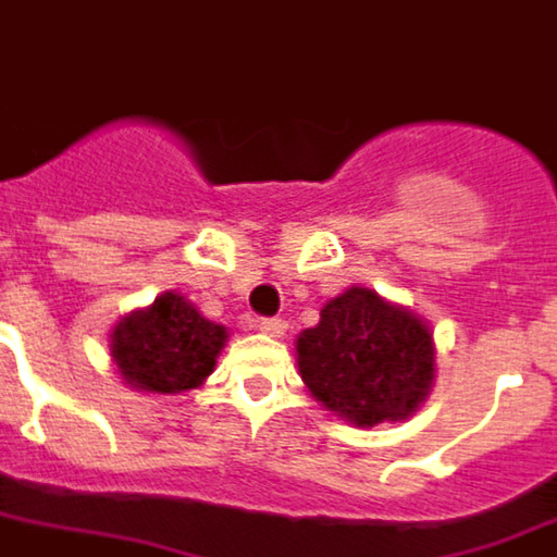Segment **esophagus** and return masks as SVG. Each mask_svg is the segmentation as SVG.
I'll return each instance as SVG.
<instances>
[{"instance_id":"obj_1","label":"esophagus","mask_w":557,"mask_h":557,"mask_svg":"<svg viewBox=\"0 0 557 557\" xmlns=\"http://www.w3.org/2000/svg\"><path fill=\"white\" fill-rule=\"evenodd\" d=\"M256 329L262 334H270V337H282V334L287 332V323H284L282 318H262V321L256 323Z\"/></svg>"}]
</instances>
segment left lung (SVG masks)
<instances>
[{
	"label": "left lung",
	"instance_id": "8db88e82",
	"mask_svg": "<svg viewBox=\"0 0 557 557\" xmlns=\"http://www.w3.org/2000/svg\"><path fill=\"white\" fill-rule=\"evenodd\" d=\"M304 385L357 426L405 421L435 382L432 332L410 309L351 287L321 309L295 343Z\"/></svg>",
	"mask_w": 557,
	"mask_h": 557
}]
</instances>
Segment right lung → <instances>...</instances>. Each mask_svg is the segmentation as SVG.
I'll return each instance as SVG.
<instances>
[{
  "label": "right lung",
  "instance_id": "obj_1",
  "mask_svg": "<svg viewBox=\"0 0 557 557\" xmlns=\"http://www.w3.org/2000/svg\"><path fill=\"white\" fill-rule=\"evenodd\" d=\"M225 339L228 332L184 295L164 293L113 326L111 357L133 391L181 393L203 385Z\"/></svg>",
  "mask_w": 557,
  "mask_h": 557
}]
</instances>
